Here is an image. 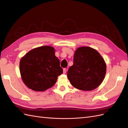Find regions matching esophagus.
Masks as SVG:
<instances>
[{
  "instance_id": "obj_1",
  "label": "esophagus",
  "mask_w": 128,
  "mask_h": 128,
  "mask_svg": "<svg viewBox=\"0 0 128 128\" xmlns=\"http://www.w3.org/2000/svg\"><path fill=\"white\" fill-rule=\"evenodd\" d=\"M66 68H64L63 69V73H64V74H66Z\"/></svg>"
}]
</instances>
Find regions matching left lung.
Wrapping results in <instances>:
<instances>
[{
    "label": "left lung",
    "instance_id": "obj_1",
    "mask_svg": "<svg viewBox=\"0 0 128 128\" xmlns=\"http://www.w3.org/2000/svg\"><path fill=\"white\" fill-rule=\"evenodd\" d=\"M106 64L100 54L94 48L81 47L76 50L74 64L67 76L72 85L82 91H91L98 87L104 79Z\"/></svg>",
    "mask_w": 128,
    "mask_h": 128
}]
</instances>
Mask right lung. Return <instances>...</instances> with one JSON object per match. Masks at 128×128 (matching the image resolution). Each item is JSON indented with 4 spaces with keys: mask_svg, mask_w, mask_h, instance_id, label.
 <instances>
[{
    "mask_svg": "<svg viewBox=\"0 0 128 128\" xmlns=\"http://www.w3.org/2000/svg\"><path fill=\"white\" fill-rule=\"evenodd\" d=\"M20 72L23 82L29 88L44 91L54 86L62 69L54 48L44 46L33 49L21 59Z\"/></svg>",
    "mask_w": 128,
    "mask_h": 128,
    "instance_id": "1",
    "label": "right lung"
}]
</instances>
